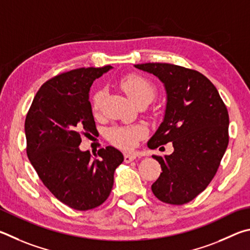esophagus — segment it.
Masks as SVG:
<instances>
[{
  "instance_id": "obj_1",
  "label": "esophagus",
  "mask_w": 250,
  "mask_h": 250,
  "mask_svg": "<svg viewBox=\"0 0 250 250\" xmlns=\"http://www.w3.org/2000/svg\"><path fill=\"white\" fill-rule=\"evenodd\" d=\"M136 154H134V152H126L124 155V160L125 163H130V161H133L136 159Z\"/></svg>"
}]
</instances>
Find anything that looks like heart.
<instances>
[{
	"label": "heart",
	"instance_id": "b5f03b06",
	"mask_svg": "<svg viewBox=\"0 0 250 250\" xmlns=\"http://www.w3.org/2000/svg\"><path fill=\"white\" fill-rule=\"evenodd\" d=\"M121 86L128 95V98L136 104L142 101L150 102L156 93L155 86L149 79L136 73L128 74L123 78L121 80ZM102 99V90H96L92 95L91 104L94 112L100 108ZM144 134H145V129L141 126H115L109 129L108 137L114 145L121 147L123 149H130L136 146Z\"/></svg>",
	"mask_w": 250,
	"mask_h": 250
}]
</instances>
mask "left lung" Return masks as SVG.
I'll return each instance as SVG.
<instances>
[{"label": "left lung", "mask_w": 250, "mask_h": 250, "mask_svg": "<svg viewBox=\"0 0 250 250\" xmlns=\"http://www.w3.org/2000/svg\"><path fill=\"white\" fill-rule=\"evenodd\" d=\"M163 82V122L149 138L154 149L172 143L171 155L152 156L163 172L151 186L165 203L181 205L205 190L229 145V112L213 83L195 70L170 63L135 64Z\"/></svg>", "instance_id": "obj_1"}]
</instances>
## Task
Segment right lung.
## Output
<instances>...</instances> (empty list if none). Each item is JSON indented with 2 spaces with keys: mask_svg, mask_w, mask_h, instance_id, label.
Segmentation results:
<instances>
[{
  "mask_svg": "<svg viewBox=\"0 0 250 250\" xmlns=\"http://www.w3.org/2000/svg\"><path fill=\"white\" fill-rule=\"evenodd\" d=\"M79 68L43 83L26 116L27 156L43 185L60 202L86 211L105 202L114 185V172L124 156L112 146L98 157L82 151L81 132L94 133L90 103L94 80L111 70Z\"/></svg>",
  "mask_w": 250,
  "mask_h": 250,
  "instance_id": "add662e5",
  "label": "right lung"
}]
</instances>
